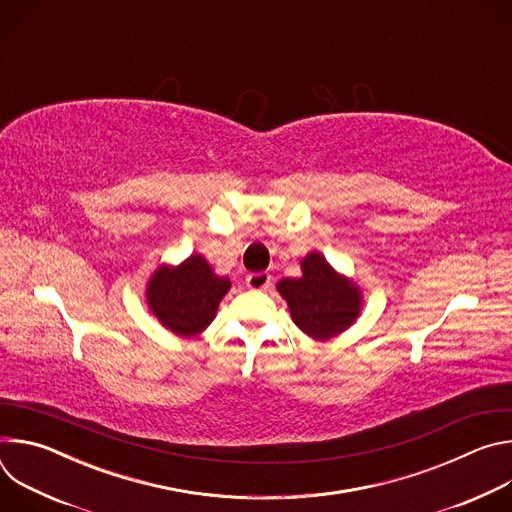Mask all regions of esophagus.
I'll return each mask as SVG.
<instances>
[{"instance_id":"1","label":"esophagus","mask_w":512,"mask_h":512,"mask_svg":"<svg viewBox=\"0 0 512 512\" xmlns=\"http://www.w3.org/2000/svg\"><path fill=\"white\" fill-rule=\"evenodd\" d=\"M247 287L253 289V291H261V289H267L269 283H271V275L267 271H259V273H249L247 279H245Z\"/></svg>"}]
</instances>
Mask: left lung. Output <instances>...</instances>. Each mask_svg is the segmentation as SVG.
I'll use <instances>...</instances> for the list:
<instances>
[{"mask_svg":"<svg viewBox=\"0 0 512 512\" xmlns=\"http://www.w3.org/2000/svg\"><path fill=\"white\" fill-rule=\"evenodd\" d=\"M277 291L294 324L314 340H330L348 330L362 310L360 287L318 251L302 259V277H283Z\"/></svg>","mask_w":512,"mask_h":512,"instance_id":"left-lung-1","label":"left lung"}]
</instances>
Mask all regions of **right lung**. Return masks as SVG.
I'll list each match as a JSON object with an SVG mask.
<instances>
[{
	"mask_svg": "<svg viewBox=\"0 0 512 512\" xmlns=\"http://www.w3.org/2000/svg\"><path fill=\"white\" fill-rule=\"evenodd\" d=\"M231 289V279L216 275L198 253L180 265H160L145 287V300L158 322L182 338L202 334Z\"/></svg>",
	"mask_w": 512,
	"mask_h": 512,
	"instance_id": "add662e5",
	"label": "right lung"
}]
</instances>
